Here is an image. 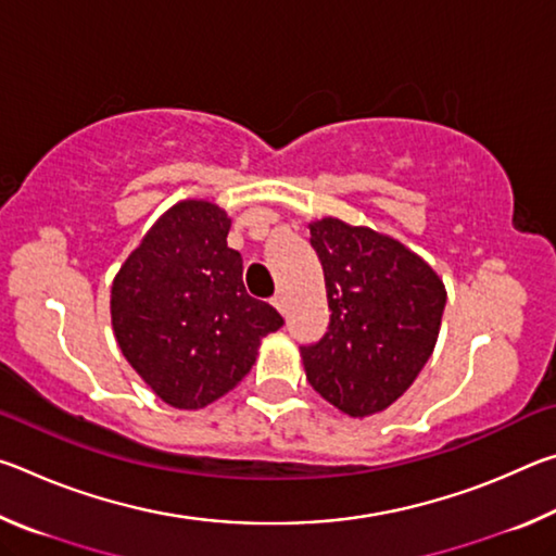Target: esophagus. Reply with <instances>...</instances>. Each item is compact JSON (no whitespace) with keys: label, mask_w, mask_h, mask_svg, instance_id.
Segmentation results:
<instances>
[{"label":"esophagus","mask_w":556,"mask_h":556,"mask_svg":"<svg viewBox=\"0 0 556 556\" xmlns=\"http://www.w3.org/2000/svg\"><path fill=\"white\" fill-rule=\"evenodd\" d=\"M271 304H275L279 314H287V299H285V294H281V291H277V294L271 296Z\"/></svg>","instance_id":"obj_1"}]
</instances>
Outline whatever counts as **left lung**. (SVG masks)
Segmentation results:
<instances>
[{"label": "left lung", "instance_id": "8db88e82", "mask_svg": "<svg viewBox=\"0 0 556 556\" xmlns=\"http://www.w3.org/2000/svg\"><path fill=\"white\" fill-rule=\"evenodd\" d=\"M324 265L328 333L301 348L306 380L351 419L397 402L434 353L446 287L390 235L341 218L308 223Z\"/></svg>", "mask_w": 556, "mask_h": 556}]
</instances>
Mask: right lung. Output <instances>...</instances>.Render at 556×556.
Listing matches in <instances>:
<instances>
[{
  "label": "right lung",
  "instance_id": "right-lung-1",
  "mask_svg": "<svg viewBox=\"0 0 556 556\" xmlns=\"http://www.w3.org/2000/svg\"><path fill=\"white\" fill-rule=\"evenodd\" d=\"M230 218L211 201H178L112 279V331L159 400L203 409L250 372L262 338L285 326L248 294Z\"/></svg>",
  "mask_w": 556,
  "mask_h": 556
}]
</instances>
